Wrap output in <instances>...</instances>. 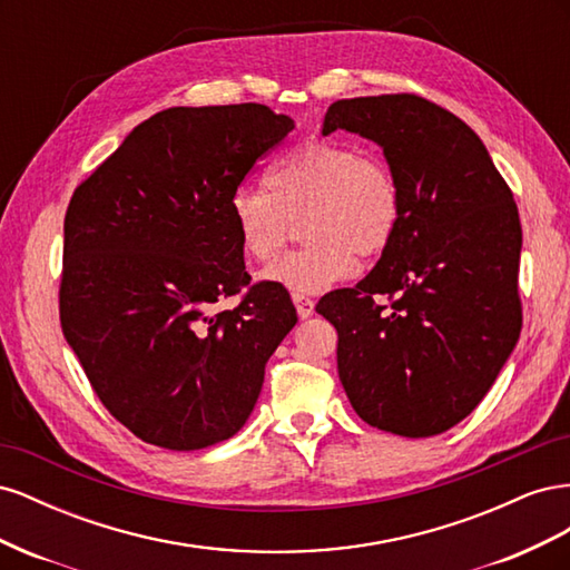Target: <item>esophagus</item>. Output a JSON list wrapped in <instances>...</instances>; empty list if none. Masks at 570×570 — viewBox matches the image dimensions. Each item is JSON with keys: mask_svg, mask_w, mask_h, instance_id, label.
<instances>
[{"mask_svg": "<svg viewBox=\"0 0 570 570\" xmlns=\"http://www.w3.org/2000/svg\"><path fill=\"white\" fill-rule=\"evenodd\" d=\"M292 302H295V306H297L299 318H308L314 314V299H308L304 295H292Z\"/></svg>", "mask_w": 570, "mask_h": 570, "instance_id": "34e87169", "label": "esophagus"}]
</instances>
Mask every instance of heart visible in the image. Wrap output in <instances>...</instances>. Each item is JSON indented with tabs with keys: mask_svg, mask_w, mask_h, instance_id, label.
<instances>
[{
	"mask_svg": "<svg viewBox=\"0 0 570 570\" xmlns=\"http://www.w3.org/2000/svg\"><path fill=\"white\" fill-rule=\"evenodd\" d=\"M230 216L243 252L271 264L302 223L304 249L287 254L264 281L292 295H318L350 278L361 258L381 256L400 230L402 189L392 168L337 140H306L266 174L264 187H239Z\"/></svg>",
	"mask_w": 570,
	"mask_h": 570,
	"instance_id": "b5f03b06",
	"label": "heart"
}]
</instances>
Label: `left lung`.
Listing matches in <instances>:
<instances>
[{"label":"left lung","instance_id":"1","mask_svg":"<svg viewBox=\"0 0 570 570\" xmlns=\"http://www.w3.org/2000/svg\"><path fill=\"white\" fill-rule=\"evenodd\" d=\"M335 130L383 149L402 223L366 278L316 312L337 327V373L358 416L433 438L482 402L519 342V209L480 137L423 97L337 99L323 135Z\"/></svg>","mask_w":570,"mask_h":570}]
</instances>
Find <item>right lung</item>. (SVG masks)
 <instances>
[{"label": "right lung", "mask_w": 570, "mask_h": 570, "mask_svg": "<svg viewBox=\"0 0 570 570\" xmlns=\"http://www.w3.org/2000/svg\"><path fill=\"white\" fill-rule=\"evenodd\" d=\"M295 128L264 105L174 107L132 128L78 185L63 220L59 314L97 396L174 452L233 438L297 312L249 285L230 197ZM244 292L235 309L210 306Z\"/></svg>", "instance_id": "right-lung-1"}]
</instances>
